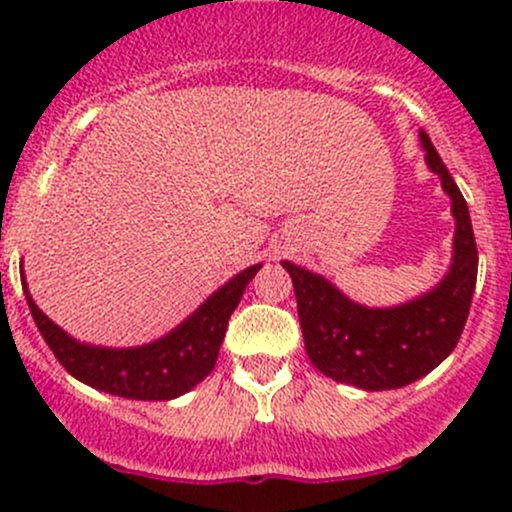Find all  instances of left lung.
<instances>
[{"instance_id": "1", "label": "left lung", "mask_w": 512, "mask_h": 512, "mask_svg": "<svg viewBox=\"0 0 512 512\" xmlns=\"http://www.w3.org/2000/svg\"><path fill=\"white\" fill-rule=\"evenodd\" d=\"M426 163L451 195L456 237L441 285L389 309H369L344 297L324 277L282 262L297 294V314L312 364L339 384L366 391L399 389L436 369L456 349L478 277V247L466 198L431 138L421 131Z\"/></svg>"}]
</instances>
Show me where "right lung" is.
<instances>
[{"label":"right lung","instance_id":"obj_1","mask_svg":"<svg viewBox=\"0 0 512 512\" xmlns=\"http://www.w3.org/2000/svg\"><path fill=\"white\" fill-rule=\"evenodd\" d=\"M260 267L252 265L232 277L163 339L133 349L89 347L76 342L36 307L29 297L27 282L22 285L41 337L71 376L123 399L168 401L198 386L215 369L227 319Z\"/></svg>","mask_w":512,"mask_h":512}]
</instances>
